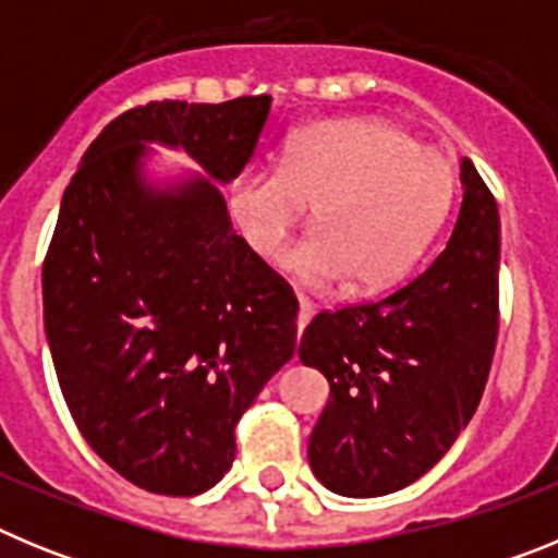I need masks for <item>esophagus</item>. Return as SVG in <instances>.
Masks as SVG:
<instances>
[{
    "label": "esophagus",
    "instance_id": "obj_1",
    "mask_svg": "<svg viewBox=\"0 0 558 558\" xmlns=\"http://www.w3.org/2000/svg\"><path fill=\"white\" fill-rule=\"evenodd\" d=\"M313 315H315L313 304H310L307 299H299V318H295V324H299V332H304V327L313 322Z\"/></svg>",
    "mask_w": 558,
    "mask_h": 558
}]
</instances>
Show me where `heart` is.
<instances>
[{"instance_id": "obj_1", "label": "heart", "mask_w": 558, "mask_h": 558, "mask_svg": "<svg viewBox=\"0 0 558 558\" xmlns=\"http://www.w3.org/2000/svg\"><path fill=\"white\" fill-rule=\"evenodd\" d=\"M456 175L445 153L374 117H338L293 131L279 170L248 167L229 184V209L256 256L288 265L293 231L307 209L318 231L295 251L307 284L357 279L360 293L399 284L445 226Z\"/></svg>"}]
</instances>
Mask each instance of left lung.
<instances>
[{"mask_svg":"<svg viewBox=\"0 0 558 558\" xmlns=\"http://www.w3.org/2000/svg\"><path fill=\"white\" fill-rule=\"evenodd\" d=\"M445 251L372 304L318 313L299 357L327 377L310 436L313 475L343 497L405 489L450 450L489 379L497 338L500 215L470 159Z\"/></svg>","mask_w":558,"mask_h":558,"instance_id":"left-lung-1","label":"left lung"}]
</instances>
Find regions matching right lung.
<instances>
[{
  "label": "right lung",
  "mask_w": 558,
  "mask_h": 558,
  "mask_svg": "<svg viewBox=\"0 0 558 558\" xmlns=\"http://www.w3.org/2000/svg\"><path fill=\"white\" fill-rule=\"evenodd\" d=\"M270 97L147 102L102 128L63 192L44 263V332L88 447L156 495L211 489L234 425L293 357V293L231 229L223 186ZM150 144L202 167L149 170Z\"/></svg>",
  "instance_id": "1"
}]
</instances>
